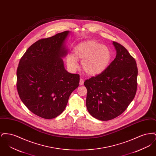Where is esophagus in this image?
I'll list each match as a JSON object with an SVG mask.
<instances>
[{
    "label": "esophagus",
    "mask_w": 156,
    "mask_h": 156,
    "mask_svg": "<svg viewBox=\"0 0 156 156\" xmlns=\"http://www.w3.org/2000/svg\"><path fill=\"white\" fill-rule=\"evenodd\" d=\"M83 84V80L81 78L80 80V85H82Z\"/></svg>",
    "instance_id": "1"
}]
</instances>
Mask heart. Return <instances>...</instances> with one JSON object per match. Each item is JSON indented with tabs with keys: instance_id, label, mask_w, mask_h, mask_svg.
Wrapping results in <instances>:
<instances>
[{
	"instance_id": "1",
	"label": "heart",
	"mask_w": 156,
	"mask_h": 156,
	"mask_svg": "<svg viewBox=\"0 0 156 156\" xmlns=\"http://www.w3.org/2000/svg\"><path fill=\"white\" fill-rule=\"evenodd\" d=\"M74 55L69 54L66 58L68 67L75 69L77 61H82V70L89 75L95 76L105 71L111 59V52L106 45L89 40L76 45L73 50Z\"/></svg>"
}]
</instances>
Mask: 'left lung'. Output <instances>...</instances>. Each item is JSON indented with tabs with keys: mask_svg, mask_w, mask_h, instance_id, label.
<instances>
[{
	"mask_svg": "<svg viewBox=\"0 0 156 156\" xmlns=\"http://www.w3.org/2000/svg\"><path fill=\"white\" fill-rule=\"evenodd\" d=\"M116 58L102 73L84 82L90 115L100 120L114 119L125 111L135 97L137 67L126 48L113 41Z\"/></svg>",
	"mask_w": 156,
	"mask_h": 156,
	"instance_id": "left-lung-1",
	"label": "left lung"
}]
</instances>
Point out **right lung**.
<instances>
[{
  "instance_id": "obj_1",
  "label": "right lung",
  "mask_w": 156,
  "mask_h": 156,
  "mask_svg": "<svg viewBox=\"0 0 156 156\" xmlns=\"http://www.w3.org/2000/svg\"><path fill=\"white\" fill-rule=\"evenodd\" d=\"M69 31L41 39L31 45L20 60L17 88L23 103L44 119L56 118L64 111L69 97L79 86L80 75L65 69L66 41Z\"/></svg>"
}]
</instances>
